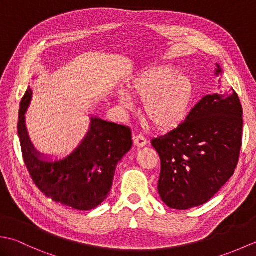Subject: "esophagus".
<instances>
[{
	"mask_svg": "<svg viewBox=\"0 0 256 256\" xmlns=\"http://www.w3.org/2000/svg\"><path fill=\"white\" fill-rule=\"evenodd\" d=\"M133 142L138 146V148H143L148 143V140H146L142 134H136L133 136Z\"/></svg>",
	"mask_w": 256,
	"mask_h": 256,
	"instance_id": "obj_1",
	"label": "esophagus"
}]
</instances>
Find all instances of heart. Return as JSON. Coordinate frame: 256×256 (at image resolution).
Masks as SVG:
<instances>
[{
    "label": "heart",
    "mask_w": 256,
    "mask_h": 256,
    "mask_svg": "<svg viewBox=\"0 0 256 256\" xmlns=\"http://www.w3.org/2000/svg\"><path fill=\"white\" fill-rule=\"evenodd\" d=\"M192 82L184 72L170 66L152 67L128 81V89H118L116 99L125 111L140 99V111L154 125L172 128L187 116L192 100Z\"/></svg>",
    "instance_id": "1"
}]
</instances>
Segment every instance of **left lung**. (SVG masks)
<instances>
[{
	"label": "left lung",
	"instance_id": "left-lung-1",
	"mask_svg": "<svg viewBox=\"0 0 256 256\" xmlns=\"http://www.w3.org/2000/svg\"><path fill=\"white\" fill-rule=\"evenodd\" d=\"M219 91L204 96L184 121L152 140L160 157L158 192L172 209L204 204L234 174L242 145L243 110L236 92L222 81Z\"/></svg>",
	"mask_w": 256,
	"mask_h": 256
}]
</instances>
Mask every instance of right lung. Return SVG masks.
Returning <instances> with one entry per match:
<instances>
[{"label":"right lung","mask_w":256,"mask_h":256,"mask_svg":"<svg viewBox=\"0 0 256 256\" xmlns=\"http://www.w3.org/2000/svg\"><path fill=\"white\" fill-rule=\"evenodd\" d=\"M32 91L20 102L18 131L22 153L32 182L48 198L77 210H91L108 198L118 162L132 148L131 130L124 125L90 118L86 136L72 153L52 160L40 154L30 138L25 113Z\"/></svg>","instance_id":"1"}]
</instances>
